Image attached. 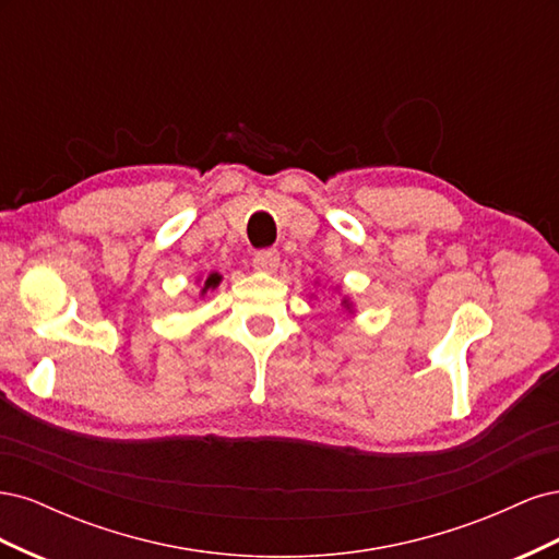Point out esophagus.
Masks as SVG:
<instances>
[{
  "label": "esophagus",
  "mask_w": 559,
  "mask_h": 559,
  "mask_svg": "<svg viewBox=\"0 0 559 559\" xmlns=\"http://www.w3.org/2000/svg\"><path fill=\"white\" fill-rule=\"evenodd\" d=\"M253 267L261 270V273H273L280 265V251L277 249H261L253 253Z\"/></svg>",
  "instance_id": "esophagus-1"
}]
</instances>
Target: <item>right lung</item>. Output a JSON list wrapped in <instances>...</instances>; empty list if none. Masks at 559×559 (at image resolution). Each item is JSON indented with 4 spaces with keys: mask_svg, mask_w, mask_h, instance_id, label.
I'll return each mask as SVG.
<instances>
[{
    "mask_svg": "<svg viewBox=\"0 0 559 559\" xmlns=\"http://www.w3.org/2000/svg\"><path fill=\"white\" fill-rule=\"evenodd\" d=\"M218 280H222V277H218L216 273H214V275H210V277H207V282H205V289H210V286H216V284H218Z\"/></svg>",
    "mask_w": 559,
    "mask_h": 559,
    "instance_id": "1",
    "label": "right lung"
}]
</instances>
